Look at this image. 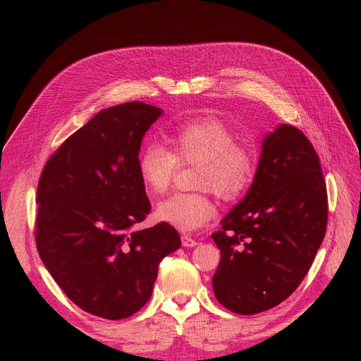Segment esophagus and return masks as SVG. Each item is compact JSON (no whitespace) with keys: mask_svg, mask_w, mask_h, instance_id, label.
Segmentation results:
<instances>
[{"mask_svg":"<svg viewBox=\"0 0 361 361\" xmlns=\"http://www.w3.org/2000/svg\"><path fill=\"white\" fill-rule=\"evenodd\" d=\"M182 245L183 247H188V248H192V247H195L197 245V241H195L194 238H191L190 235H182Z\"/></svg>","mask_w":361,"mask_h":361,"instance_id":"34e87169","label":"esophagus"}]
</instances>
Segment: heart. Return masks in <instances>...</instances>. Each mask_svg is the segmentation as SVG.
Here are the masks:
<instances>
[{
  "label": "heart",
  "mask_w": 361,
  "mask_h": 361,
  "mask_svg": "<svg viewBox=\"0 0 361 361\" xmlns=\"http://www.w3.org/2000/svg\"><path fill=\"white\" fill-rule=\"evenodd\" d=\"M171 152L159 143L147 145L140 154L138 171L146 188L161 194L170 187L182 164H199V192H176L157 206L161 221L182 232H195L209 223L216 209L211 190L221 199L239 197L253 182L256 157L248 146L236 143L233 130L215 117L188 120L174 126L167 137Z\"/></svg>",
  "instance_id": "b5f03b06"
}]
</instances>
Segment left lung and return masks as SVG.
I'll return each instance as SVG.
<instances>
[{
    "mask_svg": "<svg viewBox=\"0 0 361 361\" xmlns=\"http://www.w3.org/2000/svg\"><path fill=\"white\" fill-rule=\"evenodd\" d=\"M319 158L281 123L262 141L253 183L212 233L221 260L216 300L239 314L276 307L300 286L325 236L329 206Z\"/></svg>",
    "mask_w": 361,
    "mask_h": 361,
    "instance_id": "left-lung-1",
    "label": "left lung"
}]
</instances>
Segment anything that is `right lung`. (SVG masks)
Listing matches in <instances>:
<instances>
[{"mask_svg":"<svg viewBox=\"0 0 361 361\" xmlns=\"http://www.w3.org/2000/svg\"><path fill=\"white\" fill-rule=\"evenodd\" d=\"M161 114L138 101L105 108L57 149L37 185L43 265L71 301L99 318L123 319L143 307L159 262L180 247L164 221L133 228L150 212L138 154Z\"/></svg>","mask_w":361,"mask_h":361,"instance_id":"add662e5","label":"right lung"}]
</instances>
